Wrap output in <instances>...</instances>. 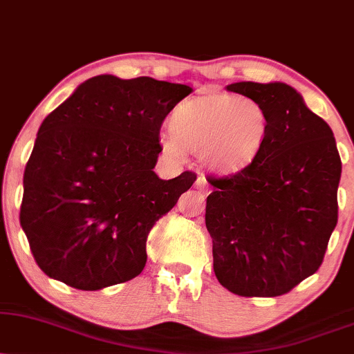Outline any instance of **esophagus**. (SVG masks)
<instances>
[{"mask_svg":"<svg viewBox=\"0 0 354 354\" xmlns=\"http://www.w3.org/2000/svg\"><path fill=\"white\" fill-rule=\"evenodd\" d=\"M196 187H198L201 192H204V194H209V192H210V187H209L207 181H205L204 176H199L198 180H196Z\"/></svg>","mask_w":354,"mask_h":354,"instance_id":"34e87169","label":"esophagus"}]
</instances>
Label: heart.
<instances>
[{
	"label": "heart",
	"mask_w": 354,
	"mask_h": 354,
	"mask_svg": "<svg viewBox=\"0 0 354 354\" xmlns=\"http://www.w3.org/2000/svg\"><path fill=\"white\" fill-rule=\"evenodd\" d=\"M171 129L160 136L165 150L173 155H181L185 149L201 151L205 168L232 174L261 153L270 120L259 102L216 93L181 102L171 115Z\"/></svg>",
	"instance_id": "b5f03b06"
}]
</instances>
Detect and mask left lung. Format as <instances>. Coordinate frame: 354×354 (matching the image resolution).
I'll return each instance as SVG.
<instances>
[{
  "label": "left lung",
  "mask_w": 354,
  "mask_h": 354,
  "mask_svg": "<svg viewBox=\"0 0 354 354\" xmlns=\"http://www.w3.org/2000/svg\"><path fill=\"white\" fill-rule=\"evenodd\" d=\"M227 89L259 102L270 131L252 165L207 180L214 272L239 296H283L319 270L337 227V142L289 84L240 82Z\"/></svg>",
  "instance_id": "1"
}]
</instances>
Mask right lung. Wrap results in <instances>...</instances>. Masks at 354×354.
Returning a JSON list of instances; mask_svg holds the SVG:
<instances>
[{
    "label": "right lung",
    "mask_w": 354,
    "mask_h": 354,
    "mask_svg": "<svg viewBox=\"0 0 354 354\" xmlns=\"http://www.w3.org/2000/svg\"><path fill=\"white\" fill-rule=\"evenodd\" d=\"M186 84L97 75L44 119L26 165L19 221L48 277L97 290L138 276L147 239L196 181L153 171L160 127Z\"/></svg>",
    "instance_id": "1"
}]
</instances>
